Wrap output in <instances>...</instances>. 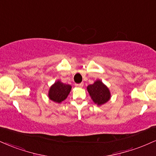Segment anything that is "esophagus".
Returning a JSON list of instances; mask_svg holds the SVG:
<instances>
[{
  "instance_id": "34e87169",
  "label": "esophagus",
  "mask_w": 156,
  "mask_h": 156,
  "mask_svg": "<svg viewBox=\"0 0 156 156\" xmlns=\"http://www.w3.org/2000/svg\"><path fill=\"white\" fill-rule=\"evenodd\" d=\"M76 86L77 87H79V88H82L83 86V83H77L76 84Z\"/></svg>"
}]
</instances>
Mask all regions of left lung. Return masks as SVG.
Segmentation results:
<instances>
[{"label": "left lung", "mask_w": 156, "mask_h": 156, "mask_svg": "<svg viewBox=\"0 0 156 156\" xmlns=\"http://www.w3.org/2000/svg\"><path fill=\"white\" fill-rule=\"evenodd\" d=\"M87 91L95 104L101 106L105 104L111 98L110 89L101 80H97L93 84L87 86Z\"/></svg>", "instance_id": "obj_1"}]
</instances>
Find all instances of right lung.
<instances>
[{"mask_svg": "<svg viewBox=\"0 0 156 156\" xmlns=\"http://www.w3.org/2000/svg\"><path fill=\"white\" fill-rule=\"evenodd\" d=\"M72 86L70 84L63 83L61 80H58L52 84L49 88L48 97L49 99L56 103H61L66 99L70 94Z\"/></svg>", "mask_w": 156, "mask_h": 156, "instance_id": "1", "label": "right lung"}]
</instances>
